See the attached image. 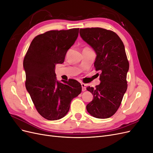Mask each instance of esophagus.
Masks as SVG:
<instances>
[{
	"instance_id": "1",
	"label": "esophagus",
	"mask_w": 153,
	"mask_h": 153,
	"mask_svg": "<svg viewBox=\"0 0 153 153\" xmlns=\"http://www.w3.org/2000/svg\"><path fill=\"white\" fill-rule=\"evenodd\" d=\"M81 85L82 87V91H86V84H84V83H81Z\"/></svg>"
}]
</instances>
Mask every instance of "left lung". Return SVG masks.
I'll return each mask as SVG.
<instances>
[{"label": "left lung", "instance_id": "left-lung-1", "mask_svg": "<svg viewBox=\"0 0 153 153\" xmlns=\"http://www.w3.org/2000/svg\"><path fill=\"white\" fill-rule=\"evenodd\" d=\"M80 34L96 52L94 67L101 72L100 84L87 87L93 95L87 110L94 117L109 118L119 108L128 87L129 62L124 44L115 32L100 27L80 29Z\"/></svg>", "mask_w": 153, "mask_h": 153}]
</instances>
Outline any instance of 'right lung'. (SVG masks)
I'll return each instance as SVG.
<instances>
[{"mask_svg": "<svg viewBox=\"0 0 153 153\" xmlns=\"http://www.w3.org/2000/svg\"><path fill=\"white\" fill-rule=\"evenodd\" d=\"M79 29L53 30L33 39L24 59L25 87L38 113L47 120L62 118L71 100L80 94L81 84L75 80L60 83L55 68L62 64L67 51L75 43Z\"/></svg>", "mask_w": 153, "mask_h": 153, "instance_id": "right-lung-1", "label": "right lung"}]
</instances>
